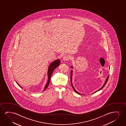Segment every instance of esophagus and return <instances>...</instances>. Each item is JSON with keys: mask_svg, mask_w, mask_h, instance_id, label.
Wrapping results in <instances>:
<instances>
[{"mask_svg": "<svg viewBox=\"0 0 126 126\" xmlns=\"http://www.w3.org/2000/svg\"><path fill=\"white\" fill-rule=\"evenodd\" d=\"M70 59V58L68 55H65L62 58V60L64 61H66Z\"/></svg>", "mask_w": 126, "mask_h": 126, "instance_id": "34e87169", "label": "esophagus"}]
</instances>
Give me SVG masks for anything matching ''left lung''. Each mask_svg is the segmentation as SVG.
<instances>
[{
  "label": "left lung",
  "mask_w": 126,
  "mask_h": 126,
  "mask_svg": "<svg viewBox=\"0 0 126 126\" xmlns=\"http://www.w3.org/2000/svg\"><path fill=\"white\" fill-rule=\"evenodd\" d=\"M71 68H73V67L72 66H71ZM109 68H110V67H109ZM71 85H72V86L73 88V89L74 90V91L75 92H76L77 93H78V94H79V95H83V94H80V93H78V91H76V90H75V89H74V87L73 86V85L72 84V73H73V71L72 70H71ZM109 76H108L107 77V78H106V80H105V83H104V84L103 85V86H102V87L101 88H100V89H98V90H97L94 93H96V92L98 91H99V90H102V88H103L105 86V85H106V83H107V82H108V79H109Z\"/></svg>",
  "instance_id": "left-lung-1"
}]
</instances>
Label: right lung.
<instances>
[{
    "label": "right lung",
    "instance_id": "right-lung-1",
    "mask_svg": "<svg viewBox=\"0 0 126 126\" xmlns=\"http://www.w3.org/2000/svg\"><path fill=\"white\" fill-rule=\"evenodd\" d=\"M60 60H59V59H56L55 61H53V62H51V64H50V65L48 66V72H47L48 80H47L46 84L45 85V87L44 88L43 92L45 90H46L48 87L49 82H50L51 77L52 76V74L54 70L60 64ZM16 82L19 86L21 87V88H22L19 84H18V83L17 82Z\"/></svg>",
    "mask_w": 126,
    "mask_h": 126
}]
</instances>
